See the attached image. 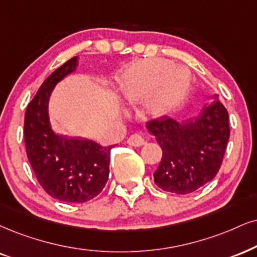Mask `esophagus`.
I'll use <instances>...</instances> for the list:
<instances>
[{"instance_id": "esophagus-1", "label": "esophagus", "mask_w": 257, "mask_h": 257, "mask_svg": "<svg viewBox=\"0 0 257 257\" xmlns=\"http://www.w3.org/2000/svg\"><path fill=\"white\" fill-rule=\"evenodd\" d=\"M127 144L132 145V147H142V145L145 144V141L141 135L135 134V135L130 136L127 139Z\"/></svg>"}]
</instances>
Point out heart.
Wrapping results in <instances>:
<instances>
[{"label":"heart","instance_id":"heart-1","mask_svg":"<svg viewBox=\"0 0 257 257\" xmlns=\"http://www.w3.org/2000/svg\"><path fill=\"white\" fill-rule=\"evenodd\" d=\"M189 88V74L182 68H174L166 59L138 62L123 80V93L130 101L138 102L154 93L148 102L151 115L160 116L175 108Z\"/></svg>","mask_w":257,"mask_h":257}]
</instances>
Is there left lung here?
<instances>
[{
    "instance_id": "obj_1",
    "label": "left lung",
    "mask_w": 257,
    "mask_h": 257,
    "mask_svg": "<svg viewBox=\"0 0 257 257\" xmlns=\"http://www.w3.org/2000/svg\"><path fill=\"white\" fill-rule=\"evenodd\" d=\"M147 128L162 149L154 181L163 191L189 194L219 172L230 126L227 110L217 96L195 119L179 122L162 115L149 120Z\"/></svg>"
}]
</instances>
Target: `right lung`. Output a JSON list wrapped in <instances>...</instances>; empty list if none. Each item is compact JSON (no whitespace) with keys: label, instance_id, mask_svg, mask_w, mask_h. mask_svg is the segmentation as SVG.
<instances>
[{"label":"right lung","instance_id":"add662e5","mask_svg":"<svg viewBox=\"0 0 257 257\" xmlns=\"http://www.w3.org/2000/svg\"><path fill=\"white\" fill-rule=\"evenodd\" d=\"M77 57L52 72L28 103L25 113V147L32 169L43 189L65 202H85L100 194L109 175L110 150L89 139L66 138L50 125V94L76 69Z\"/></svg>","mask_w":257,"mask_h":257}]
</instances>
